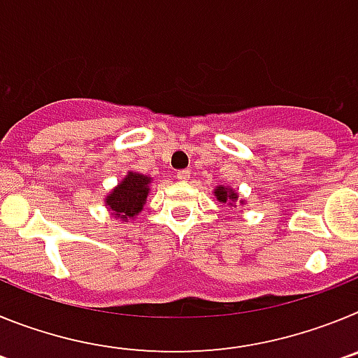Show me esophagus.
I'll list each match as a JSON object with an SVG mask.
<instances>
[{"label": "esophagus", "instance_id": "esophagus-1", "mask_svg": "<svg viewBox=\"0 0 358 358\" xmlns=\"http://www.w3.org/2000/svg\"><path fill=\"white\" fill-rule=\"evenodd\" d=\"M177 179H179V181H188L189 179V170H179V172H177Z\"/></svg>", "mask_w": 358, "mask_h": 358}]
</instances>
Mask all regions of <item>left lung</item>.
I'll list each match as a JSON object with an SVG mask.
<instances>
[{
    "instance_id": "8db88e82",
    "label": "left lung",
    "mask_w": 358,
    "mask_h": 358,
    "mask_svg": "<svg viewBox=\"0 0 358 358\" xmlns=\"http://www.w3.org/2000/svg\"><path fill=\"white\" fill-rule=\"evenodd\" d=\"M215 197H217L218 202H222V204H227V206H235V202L238 201V194H236L235 189L229 188V186H217L215 188ZM243 204V201H240Z\"/></svg>"
}]
</instances>
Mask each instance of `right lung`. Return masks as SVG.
I'll return each mask as SVG.
<instances>
[{"label":"right lung","mask_w":358,"mask_h":358,"mask_svg":"<svg viewBox=\"0 0 358 358\" xmlns=\"http://www.w3.org/2000/svg\"><path fill=\"white\" fill-rule=\"evenodd\" d=\"M150 177L138 172H129L123 177L122 182L106 197V206L109 211L122 218L123 222H129L131 218L143 210L147 195L150 192Z\"/></svg>","instance_id":"right-lung-1"}]
</instances>
